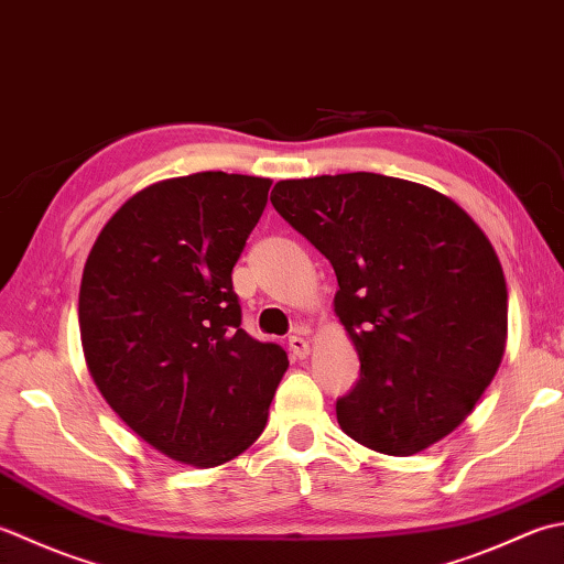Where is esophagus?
<instances>
[{
	"mask_svg": "<svg viewBox=\"0 0 564 564\" xmlns=\"http://www.w3.org/2000/svg\"><path fill=\"white\" fill-rule=\"evenodd\" d=\"M289 349H291L293 359H305L307 355H311V345H307V339L301 335L289 337Z\"/></svg>",
	"mask_w": 564,
	"mask_h": 564,
	"instance_id": "34e87169",
	"label": "esophagus"
}]
</instances>
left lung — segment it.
I'll return each mask as SVG.
<instances>
[{
    "label": "left lung",
    "mask_w": 564,
    "mask_h": 564,
    "mask_svg": "<svg viewBox=\"0 0 564 564\" xmlns=\"http://www.w3.org/2000/svg\"><path fill=\"white\" fill-rule=\"evenodd\" d=\"M271 203L333 263L335 313L359 355L337 423L383 455L449 435L506 349L509 291L487 235L447 195L379 173L275 183Z\"/></svg>",
    "instance_id": "1"
}]
</instances>
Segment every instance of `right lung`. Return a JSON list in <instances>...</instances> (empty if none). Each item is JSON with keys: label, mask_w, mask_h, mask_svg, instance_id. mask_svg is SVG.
<instances>
[{"label": "right lung", "mask_w": 564, "mask_h": 564, "mask_svg": "<svg viewBox=\"0 0 564 564\" xmlns=\"http://www.w3.org/2000/svg\"><path fill=\"white\" fill-rule=\"evenodd\" d=\"M269 178L205 171L143 187L99 231L80 283L90 377L165 457L217 467L263 427L289 355L241 329L231 269Z\"/></svg>", "instance_id": "right-lung-1"}]
</instances>
